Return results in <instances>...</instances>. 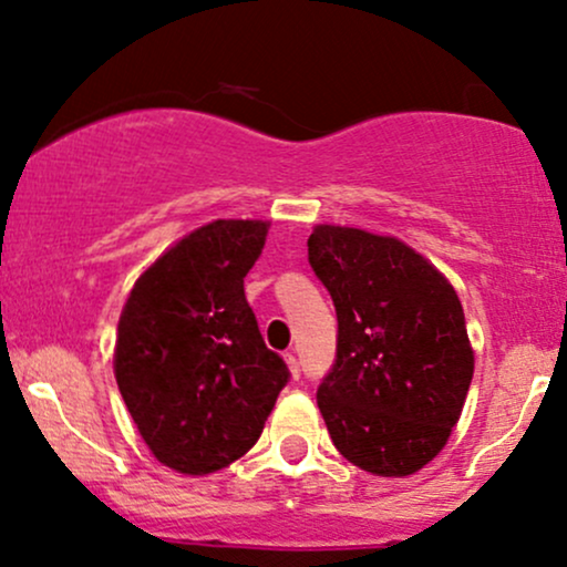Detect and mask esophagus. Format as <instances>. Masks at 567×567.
Returning <instances> with one entry per match:
<instances>
[{"mask_svg":"<svg viewBox=\"0 0 567 567\" xmlns=\"http://www.w3.org/2000/svg\"><path fill=\"white\" fill-rule=\"evenodd\" d=\"M285 361H288V367H290V372H292V378H301V361H298V357H296V349L292 351H288L285 353Z\"/></svg>","mask_w":567,"mask_h":567,"instance_id":"esophagus-1","label":"esophagus"}]
</instances>
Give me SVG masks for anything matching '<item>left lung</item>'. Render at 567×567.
Here are the masks:
<instances>
[{
	"instance_id": "1",
	"label": "left lung",
	"mask_w": 567,
	"mask_h": 567,
	"mask_svg": "<svg viewBox=\"0 0 567 567\" xmlns=\"http://www.w3.org/2000/svg\"><path fill=\"white\" fill-rule=\"evenodd\" d=\"M309 264L338 313L317 388L332 443L367 473H417L446 446L473 380L460 298L409 245L364 229L319 224Z\"/></svg>"
}]
</instances>
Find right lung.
Segmentation results:
<instances>
[{"mask_svg": "<svg viewBox=\"0 0 567 567\" xmlns=\"http://www.w3.org/2000/svg\"><path fill=\"white\" fill-rule=\"evenodd\" d=\"M266 227L218 218L195 229L136 279L121 313L118 391L150 452L179 473L240 460L290 380L243 288Z\"/></svg>", "mask_w": 567, "mask_h": 567, "instance_id": "1", "label": "right lung"}]
</instances>
